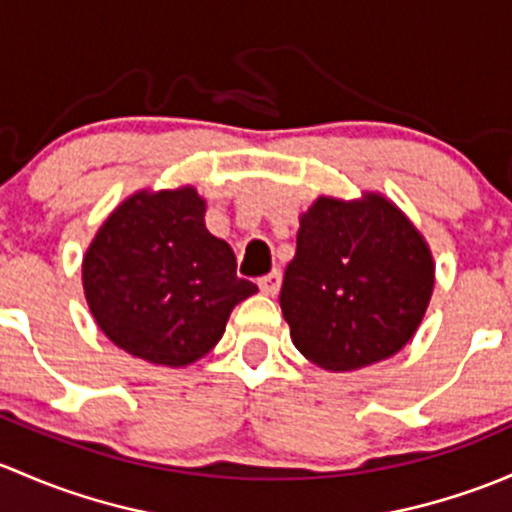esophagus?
<instances>
[{"label": "esophagus", "mask_w": 512, "mask_h": 512, "mask_svg": "<svg viewBox=\"0 0 512 512\" xmlns=\"http://www.w3.org/2000/svg\"><path fill=\"white\" fill-rule=\"evenodd\" d=\"M258 288H261V293L266 295H276L281 291V271H271L268 276L258 278Z\"/></svg>", "instance_id": "34e87169"}]
</instances>
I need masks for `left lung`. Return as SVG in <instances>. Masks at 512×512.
I'll list each match as a JSON object with an SVG mask.
<instances>
[{
    "label": "left lung",
    "instance_id": "8db88e82",
    "mask_svg": "<svg viewBox=\"0 0 512 512\" xmlns=\"http://www.w3.org/2000/svg\"><path fill=\"white\" fill-rule=\"evenodd\" d=\"M431 293L429 244L384 194H320L300 214L281 310L313 365L352 372L389 360L419 330Z\"/></svg>",
    "mask_w": 512,
    "mask_h": 512
}]
</instances>
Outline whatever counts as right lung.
I'll return each instance as SVG.
<instances>
[{
	"label": "right lung",
	"mask_w": 512,
	"mask_h": 512,
	"mask_svg": "<svg viewBox=\"0 0 512 512\" xmlns=\"http://www.w3.org/2000/svg\"><path fill=\"white\" fill-rule=\"evenodd\" d=\"M192 187L138 189L100 224L83 254V293L115 347L162 367L214 350L234 305L258 293L236 256L204 224Z\"/></svg>",
	"instance_id": "1"
}]
</instances>
